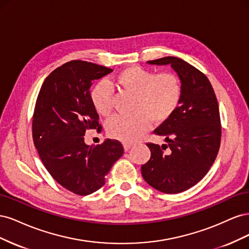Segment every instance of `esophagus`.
<instances>
[{
  "label": "esophagus",
  "mask_w": 249,
  "mask_h": 249,
  "mask_svg": "<svg viewBox=\"0 0 249 249\" xmlns=\"http://www.w3.org/2000/svg\"><path fill=\"white\" fill-rule=\"evenodd\" d=\"M132 146H133L132 143H129V142H124V148L125 152H126V150H129Z\"/></svg>",
  "instance_id": "esophagus-1"
}]
</instances>
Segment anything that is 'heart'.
I'll use <instances>...</instances> for the list:
<instances>
[{
	"label": "heart",
	"mask_w": 249,
	"mask_h": 249,
	"mask_svg": "<svg viewBox=\"0 0 249 249\" xmlns=\"http://www.w3.org/2000/svg\"><path fill=\"white\" fill-rule=\"evenodd\" d=\"M114 84L124 91L135 95L133 110L130 115H115L107 123L110 137L134 142L144 134L152 120L162 124L175 113L182 100V84L177 74L160 72L133 65L119 71L114 78ZM113 88L106 81L93 86L90 100L100 115L108 116L112 111Z\"/></svg>",
	"instance_id": "obj_1"
}]
</instances>
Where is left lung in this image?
Segmentation results:
<instances>
[{
  "label": "left lung",
  "mask_w": 249,
  "mask_h": 249,
  "mask_svg": "<svg viewBox=\"0 0 249 249\" xmlns=\"http://www.w3.org/2000/svg\"><path fill=\"white\" fill-rule=\"evenodd\" d=\"M148 64H170L182 84V100L173 115L154 131L165 137L162 146L146 143L150 159L141 166L145 182L163 193L176 194L196 185L212 166L221 140L219 107L209 79L177 57Z\"/></svg>",
  "instance_id": "obj_1"
}]
</instances>
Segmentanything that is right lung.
Segmentation results:
<instances>
[{
	"instance_id": "add662e5",
	"label": "right lung",
	"mask_w": 249,
	"mask_h": 249,
	"mask_svg": "<svg viewBox=\"0 0 249 249\" xmlns=\"http://www.w3.org/2000/svg\"><path fill=\"white\" fill-rule=\"evenodd\" d=\"M113 70L72 60L53 71L37 96L32 134L34 145L58 184L72 193L88 195L105 185V177L124 154L118 140L90 146L87 130L102 131L90 100V86Z\"/></svg>"
}]
</instances>
